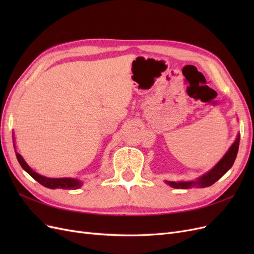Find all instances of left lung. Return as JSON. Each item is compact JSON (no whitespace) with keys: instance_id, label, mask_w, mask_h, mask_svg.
Masks as SVG:
<instances>
[{"instance_id":"8db88e82","label":"left lung","mask_w":254,"mask_h":254,"mask_svg":"<svg viewBox=\"0 0 254 254\" xmlns=\"http://www.w3.org/2000/svg\"><path fill=\"white\" fill-rule=\"evenodd\" d=\"M238 145H240V135L236 137L235 142L233 145L230 147L228 152L225 155V157L222 158L217 165L215 166L212 171H210L204 176H202L201 178H199L198 181H190V182H173V181H166L168 186H171L172 188L175 189H190L191 187H200V188H207L211 187L212 184H214L217 180H219L222 176H224L230 168L232 167L237 151H238Z\"/></svg>"}]
</instances>
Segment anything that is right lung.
I'll return each mask as SVG.
<instances>
[{
  "label": "right lung",
  "instance_id": "add662e5",
  "mask_svg": "<svg viewBox=\"0 0 254 254\" xmlns=\"http://www.w3.org/2000/svg\"><path fill=\"white\" fill-rule=\"evenodd\" d=\"M16 156L17 159L19 161L20 165L22 166L23 170H24L26 173H28L30 176L33 177V178L39 182L40 184H42L43 187L45 188H49V189H64V190H76V189H79L82 183L79 180H76V179H71V178H58V179H53V178H47V177H43L39 174L35 173L32 168H30L26 163L25 161L23 160V158L19 155L18 152H16Z\"/></svg>",
  "mask_w": 254,
  "mask_h": 254
}]
</instances>
